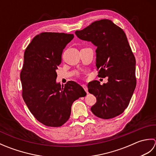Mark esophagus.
<instances>
[{
  "instance_id": "34e87169",
  "label": "esophagus",
  "mask_w": 156,
  "mask_h": 156,
  "mask_svg": "<svg viewBox=\"0 0 156 156\" xmlns=\"http://www.w3.org/2000/svg\"><path fill=\"white\" fill-rule=\"evenodd\" d=\"M82 87H83V88L84 89V90L86 91V92H87V93L88 94V88H87V85H85V84H82Z\"/></svg>"
}]
</instances>
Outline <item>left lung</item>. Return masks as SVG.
<instances>
[{"mask_svg": "<svg viewBox=\"0 0 156 156\" xmlns=\"http://www.w3.org/2000/svg\"><path fill=\"white\" fill-rule=\"evenodd\" d=\"M75 34L97 46L98 76L108 77L106 84L101 85L100 82L94 80L88 84V92L97 98L91 107L92 113L103 119L117 117L128 107L137 83L136 62L127 36L108 19L94 21Z\"/></svg>", "mask_w": 156, "mask_h": 156, "instance_id": "obj_1", "label": "left lung"}]
</instances>
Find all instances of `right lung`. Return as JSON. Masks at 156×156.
Instances as JSON below:
<instances>
[{"label":"right lung","instance_id":"right-lung-1","mask_svg":"<svg viewBox=\"0 0 156 156\" xmlns=\"http://www.w3.org/2000/svg\"><path fill=\"white\" fill-rule=\"evenodd\" d=\"M73 34L44 32L37 35L26 48L20 74L22 97L38 121L48 127H61L71 114L72 103L87 93L80 85L69 81L56 82V69L63 49Z\"/></svg>","mask_w":156,"mask_h":156}]
</instances>
